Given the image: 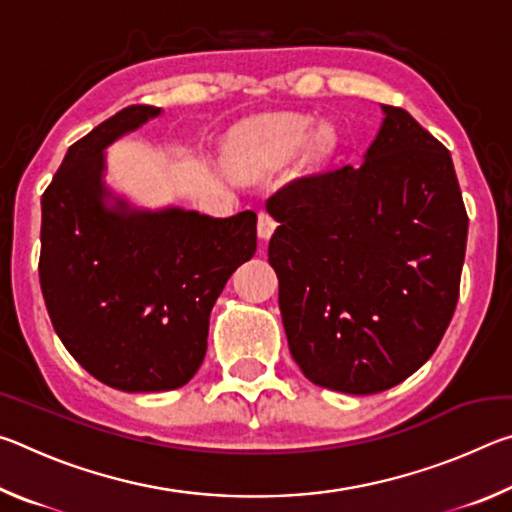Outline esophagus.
I'll list each match as a JSON object with an SVG mask.
<instances>
[{"mask_svg": "<svg viewBox=\"0 0 512 512\" xmlns=\"http://www.w3.org/2000/svg\"><path fill=\"white\" fill-rule=\"evenodd\" d=\"M275 228H277V223H275L273 216L268 212H259V216H257V235H259V239H264V241L271 239Z\"/></svg>", "mask_w": 512, "mask_h": 512, "instance_id": "obj_1", "label": "esophagus"}]
</instances>
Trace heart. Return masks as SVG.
Listing matches in <instances>:
<instances>
[{
    "mask_svg": "<svg viewBox=\"0 0 512 512\" xmlns=\"http://www.w3.org/2000/svg\"><path fill=\"white\" fill-rule=\"evenodd\" d=\"M307 146V162L323 167L339 151V131L305 115H271L246 124L232 140L230 162L241 176H266Z\"/></svg>",
    "mask_w": 512,
    "mask_h": 512,
    "instance_id": "b5f03b06",
    "label": "heart"
}]
</instances>
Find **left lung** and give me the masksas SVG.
I'll list each match as a JSON object with an SVG mask.
<instances>
[{"mask_svg":"<svg viewBox=\"0 0 512 512\" xmlns=\"http://www.w3.org/2000/svg\"><path fill=\"white\" fill-rule=\"evenodd\" d=\"M381 110L359 167L291 180L266 203L291 357L350 395L393 388L436 352L467 241L452 155L406 110Z\"/></svg>","mask_w":512,"mask_h":512,"instance_id":"obj_1","label":"left lung"}]
</instances>
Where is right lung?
Returning a JSON list of instances; mask_svg holds the SVG:
<instances>
[{"instance_id":"obj_1","label":"right lung","mask_w":512,"mask_h":512,"mask_svg":"<svg viewBox=\"0 0 512 512\" xmlns=\"http://www.w3.org/2000/svg\"><path fill=\"white\" fill-rule=\"evenodd\" d=\"M160 112L128 106L103 121L69 146L42 194L38 271L51 325L92 377L126 393L173 391L196 375L214 302L257 250L255 212L137 210L103 183L106 146Z\"/></svg>"}]
</instances>
